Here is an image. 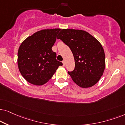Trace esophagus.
I'll return each instance as SVG.
<instances>
[{
    "label": "esophagus",
    "instance_id": "obj_1",
    "mask_svg": "<svg viewBox=\"0 0 125 125\" xmlns=\"http://www.w3.org/2000/svg\"><path fill=\"white\" fill-rule=\"evenodd\" d=\"M62 63H63V66H65V65H66V62H65V61H63Z\"/></svg>",
    "mask_w": 125,
    "mask_h": 125
}]
</instances>
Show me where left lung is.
Masks as SVG:
<instances>
[{"label": "left lung", "instance_id": "obj_1", "mask_svg": "<svg viewBox=\"0 0 125 125\" xmlns=\"http://www.w3.org/2000/svg\"><path fill=\"white\" fill-rule=\"evenodd\" d=\"M58 38L69 46L74 56L75 69L68 72L73 81L82 88L95 84L105 69V55L100 42L80 30L63 29Z\"/></svg>", "mask_w": 125, "mask_h": 125}]
</instances>
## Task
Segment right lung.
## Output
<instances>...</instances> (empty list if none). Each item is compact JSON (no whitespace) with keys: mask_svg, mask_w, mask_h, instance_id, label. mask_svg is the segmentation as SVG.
<instances>
[{"mask_svg":"<svg viewBox=\"0 0 125 125\" xmlns=\"http://www.w3.org/2000/svg\"><path fill=\"white\" fill-rule=\"evenodd\" d=\"M61 29H45L27 38L19 48L18 64L23 78L32 84L47 83L62 63L56 59L53 52L57 34Z\"/></svg>","mask_w":125,"mask_h":125,"instance_id":"1","label":"right lung"}]
</instances>
